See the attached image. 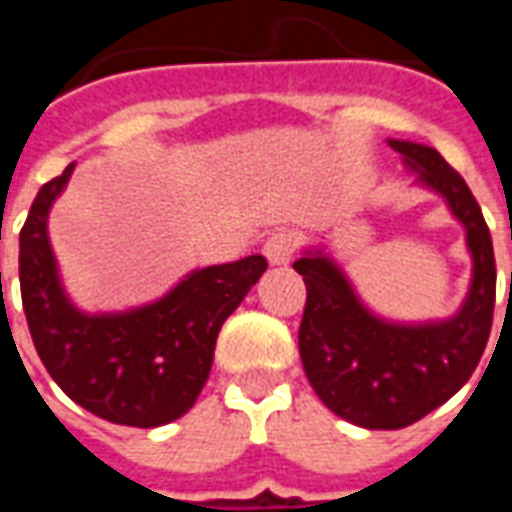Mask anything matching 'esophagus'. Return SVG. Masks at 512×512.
Masks as SVG:
<instances>
[{
    "label": "esophagus",
    "mask_w": 512,
    "mask_h": 512,
    "mask_svg": "<svg viewBox=\"0 0 512 512\" xmlns=\"http://www.w3.org/2000/svg\"><path fill=\"white\" fill-rule=\"evenodd\" d=\"M296 246H299L296 233H290V230H277V233H271L266 238V244H263V255L268 257V263H271V266H285V263H290V257H293V252H296Z\"/></svg>",
    "instance_id": "esophagus-1"
}]
</instances>
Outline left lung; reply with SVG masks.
I'll return each instance as SVG.
<instances>
[{
  "mask_svg": "<svg viewBox=\"0 0 512 512\" xmlns=\"http://www.w3.org/2000/svg\"><path fill=\"white\" fill-rule=\"evenodd\" d=\"M386 142L417 172L419 186L439 194L463 224L472 282L450 318L397 323L359 299L348 274L321 246L304 249L293 263L307 285L299 329L304 373L326 408L367 430L406 428L472 378L491 334L496 299L491 233L466 180L433 147L408 139Z\"/></svg>",
  "mask_w": 512,
  "mask_h": 512,
  "instance_id": "8db88e82",
  "label": "left lung"
}]
</instances>
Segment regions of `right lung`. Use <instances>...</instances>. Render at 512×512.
<instances>
[{"label": "right lung", "mask_w": 512, "mask_h": 512, "mask_svg": "<svg viewBox=\"0 0 512 512\" xmlns=\"http://www.w3.org/2000/svg\"><path fill=\"white\" fill-rule=\"evenodd\" d=\"M73 167L38 191L18 238V279L32 343L62 392L95 417L131 428L167 425L194 406L211 373L219 329L263 277L266 257L194 268L142 307L82 312L62 288L49 241V211Z\"/></svg>", "instance_id": "right-lung-1"}]
</instances>
